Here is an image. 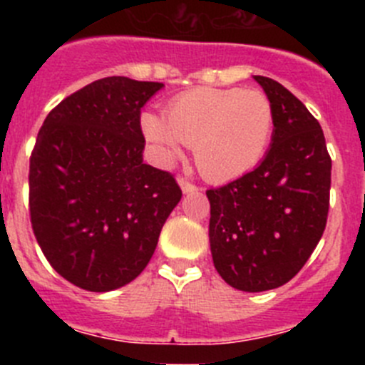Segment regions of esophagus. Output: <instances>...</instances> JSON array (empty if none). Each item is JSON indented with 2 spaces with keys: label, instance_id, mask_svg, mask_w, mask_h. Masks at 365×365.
<instances>
[{
  "label": "esophagus",
  "instance_id": "34e87169",
  "mask_svg": "<svg viewBox=\"0 0 365 365\" xmlns=\"http://www.w3.org/2000/svg\"><path fill=\"white\" fill-rule=\"evenodd\" d=\"M178 185H180V189H182L183 194H192V192H197V190H200L196 185H194V183L187 182L185 178H178Z\"/></svg>",
  "mask_w": 365,
  "mask_h": 365
}]
</instances>
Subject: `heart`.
<instances>
[{"mask_svg":"<svg viewBox=\"0 0 365 365\" xmlns=\"http://www.w3.org/2000/svg\"><path fill=\"white\" fill-rule=\"evenodd\" d=\"M141 128L162 164L192 146L194 160L210 182L240 178L263 159L274 130L268 97L242 88H194L173 98L165 120L145 113Z\"/></svg>","mask_w":365,"mask_h":365,"instance_id":"obj_1","label":"heart"}]
</instances>
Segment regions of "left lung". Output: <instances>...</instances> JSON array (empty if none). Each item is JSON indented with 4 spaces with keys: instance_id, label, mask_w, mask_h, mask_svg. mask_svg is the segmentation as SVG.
I'll return each instance as SVG.
<instances>
[{
    "instance_id": "8db88e82",
    "label": "left lung",
    "mask_w": 365,
    "mask_h": 365,
    "mask_svg": "<svg viewBox=\"0 0 365 365\" xmlns=\"http://www.w3.org/2000/svg\"><path fill=\"white\" fill-rule=\"evenodd\" d=\"M254 81L274 109L270 148L251 173L206 196L217 272L235 289L259 293L292 281L318 245L332 160L318 120L295 95L270 77Z\"/></svg>"
}]
</instances>
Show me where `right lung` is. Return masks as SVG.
Instances as JSON below:
<instances>
[{
	"instance_id": "add662e5",
	"label": "right lung",
	"mask_w": 365,
	"mask_h": 365,
	"mask_svg": "<svg viewBox=\"0 0 365 365\" xmlns=\"http://www.w3.org/2000/svg\"><path fill=\"white\" fill-rule=\"evenodd\" d=\"M162 83L98 79L47 114L29 159V213L51 267L86 292L134 281L182 190L143 162L141 108Z\"/></svg>"
}]
</instances>
